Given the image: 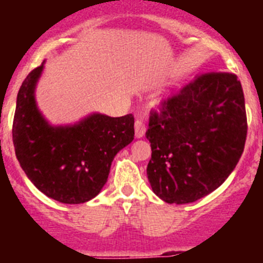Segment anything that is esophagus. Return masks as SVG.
<instances>
[{
  "label": "esophagus",
  "instance_id": "1",
  "mask_svg": "<svg viewBox=\"0 0 263 263\" xmlns=\"http://www.w3.org/2000/svg\"><path fill=\"white\" fill-rule=\"evenodd\" d=\"M134 130H136V138H142L146 132L145 124L141 120H137L134 124Z\"/></svg>",
  "mask_w": 263,
  "mask_h": 263
}]
</instances>
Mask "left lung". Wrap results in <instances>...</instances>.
<instances>
[{
    "mask_svg": "<svg viewBox=\"0 0 263 263\" xmlns=\"http://www.w3.org/2000/svg\"><path fill=\"white\" fill-rule=\"evenodd\" d=\"M245 99L234 73L195 79L150 113L147 178L168 204L194 203L213 192L237 166L245 147Z\"/></svg>",
    "mask_w": 263,
    "mask_h": 263,
    "instance_id": "obj_1",
    "label": "left lung"
}]
</instances>
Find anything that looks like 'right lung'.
I'll return each mask as SVG.
<instances>
[{"instance_id":"1","label":"right lung","mask_w":263,"mask_h":263,"mask_svg":"<svg viewBox=\"0 0 263 263\" xmlns=\"http://www.w3.org/2000/svg\"><path fill=\"white\" fill-rule=\"evenodd\" d=\"M45 67L23 80L13 121L15 155L39 191L64 204L89 201L108 180L111 162L134 139V117L92 113L73 125L53 126L35 101V88Z\"/></svg>"}]
</instances>
